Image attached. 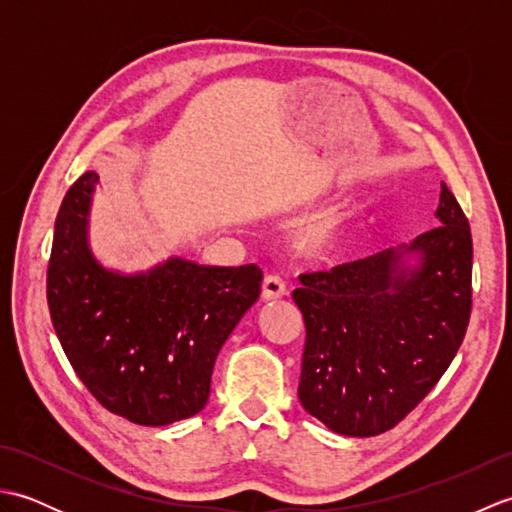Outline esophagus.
<instances>
[{"label": "esophagus", "mask_w": 512, "mask_h": 512, "mask_svg": "<svg viewBox=\"0 0 512 512\" xmlns=\"http://www.w3.org/2000/svg\"><path fill=\"white\" fill-rule=\"evenodd\" d=\"M286 295V286L277 275H268L262 284V299L264 301H277Z\"/></svg>", "instance_id": "esophagus-1"}]
</instances>
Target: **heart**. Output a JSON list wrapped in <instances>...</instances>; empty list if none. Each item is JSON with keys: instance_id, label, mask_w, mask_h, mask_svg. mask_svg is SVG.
I'll list each match as a JSON object with an SVG mask.
<instances>
[{"instance_id": "1", "label": "heart", "mask_w": 512, "mask_h": 512, "mask_svg": "<svg viewBox=\"0 0 512 512\" xmlns=\"http://www.w3.org/2000/svg\"><path fill=\"white\" fill-rule=\"evenodd\" d=\"M369 204L354 202L301 224L292 235V250L310 259H334L347 253L365 233Z\"/></svg>"}]
</instances>
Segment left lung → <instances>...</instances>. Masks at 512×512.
<instances>
[{"label":"left lung","mask_w":512,"mask_h":512,"mask_svg":"<svg viewBox=\"0 0 512 512\" xmlns=\"http://www.w3.org/2000/svg\"><path fill=\"white\" fill-rule=\"evenodd\" d=\"M436 220L409 244L299 277V400L334 433L369 438L396 427L460 350L471 317L473 239L444 182Z\"/></svg>","instance_id":"left-lung-1"}]
</instances>
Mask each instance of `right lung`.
<instances>
[{
    "mask_svg": "<svg viewBox=\"0 0 512 512\" xmlns=\"http://www.w3.org/2000/svg\"><path fill=\"white\" fill-rule=\"evenodd\" d=\"M96 184L99 173L85 171L54 222L50 319L76 376L105 409L165 427L204 409L215 358L257 301L262 270L184 257L136 273L103 266L90 246Z\"/></svg>",
    "mask_w": 512,
    "mask_h": 512,
    "instance_id": "obj_1",
    "label": "right lung"
}]
</instances>
